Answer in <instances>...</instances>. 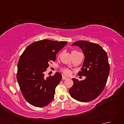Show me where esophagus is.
<instances>
[{
	"mask_svg": "<svg viewBox=\"0 0 124 124\" xmlns=\"http://www.w3.org/2000/svg\"><path fill=\"white\" fill-rule=\"evenodd\" d=\"M68 79V78L67 77H65V76H62V79L63 80H65V79Z\"/></svg>",
	"mask_w": 124,
	"mask_h": 124,
	"instance_id": "esophagus-1",
	"label": "esophagus"
}]
</instances>
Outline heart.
I'll list each match as a JSON object with an SVG mask.
<instances>
[{
	"mask_svg": "<svg viewBox=\"0 0 124 124\" xmlns=\"http://www.w3.org/2000/svg\"><path fill=\"white\" fill-rule=\"evenodd\" d=\"M62 71H63V72L64 73V74L67 75H70V73H71L69 69H62Z\"/></svg>",
	"mask_w": 124,
	"mask_h": 124,
	"instance_id": "b5f03b06",
	"label": "heart"
}]
</instances>
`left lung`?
I'll return each mask as SVG.
<instances>
[{"label": "left lung", "instance_id": "8db88e82", "mask_svg": "<svg viewBox=\"0 0 124 124\" xmlns=\"http://www.w3.org/2000/svg\"><path fill=\"white\" fill-rule=\"evenodd\" d=\"M73 46L79 47L85 56L83 67L78 74L86 76V78L81 81L72 78L73 85L69 93L78 101H91L101 94L106 85L110 72L108 55L99 44L91 42L77 41Z\"/></svg>", "mask_w": 124, "mask_h": 124}]
</instances>
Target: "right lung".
Here are the masks:
<instances>
[{
    "mask_svg": "<svg viewBox=\"0 0 124 124\" xmlns=\"http://www.w3.org/2000/svg\"><path fill=\"white\" fill-rule=\"evenodd\" d=\"M67 44V41L48 39L36 41L29 45L20 56L17 80L24 99L32 106L45 107L54 99L55 88L62 75L56 72L54 76L46 77L45 72Z\"/></svg>",
    "mask_w": 124,
    "mask_h": 124,
    "instance_id": "add662e5",
    "label": "right lung"
}]
</instances>
